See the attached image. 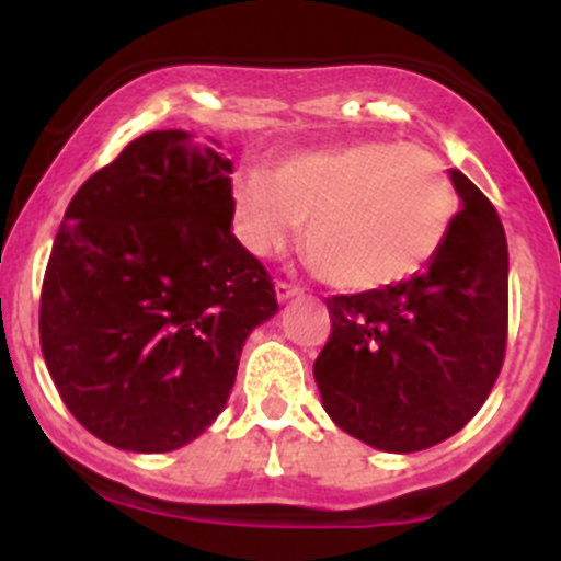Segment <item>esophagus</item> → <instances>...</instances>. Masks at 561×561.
Instances as JSON below:
<instances>
[{
	"label": "esophagus",
	"instance_id": "obj_1",
	"mask_svg": "<svg viewBox=\"0 0 561 561\" xmlns=\"http://www.w3.org/2000/svg\"><path fill=\"white\" fill-rule=\"evenodd\" d=\"M296 296H301V287L290 285V282H285V279L276 282V298H279V301H290V298H296Z\"/></svg>",
	"mask_w": 561,
	"mask_h": 561
}]
</instances>
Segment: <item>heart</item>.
I'll return each instance as SVG.
<instances>
[{"instance_id":"b5f03b06","label":"heart","mask_w":561,"mask_h":561,"mask_svg":"<svg viewBox=\"0 0 561 561\" xmlns=\"http://www.w3.org/2000/svg\"><path fill=\"white\" fill-rule=\"evenodd\" d=\"M458 211L443 160L390 140L309 149L274 175L249 168L236 184L241 241L279 252L307 228V257L342 290H380L426 268L448 241Z\"/></svg>"}]
</instances>
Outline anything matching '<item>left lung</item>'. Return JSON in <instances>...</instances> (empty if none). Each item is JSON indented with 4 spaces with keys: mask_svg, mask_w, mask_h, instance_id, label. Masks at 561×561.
<instances>
[{
    "mask_svg": "<svg viewBox=\"0 0 561 561\" xmlns=\"http://www.w3.org/2000/svg\"><path fill=\"white\" fill-rule=\"evenodd\" d=\"M450 179L463 208L426 271L325 298L331 336L314 360L322 407L339 428L388 454L461 432L505 364V228L467 175Z\"/></svg>",
    "mask_w": 561,
    "mask_h": 561,
    "instance_id": "left-lung-1",
    "label": "left lung"
}]
</instances>
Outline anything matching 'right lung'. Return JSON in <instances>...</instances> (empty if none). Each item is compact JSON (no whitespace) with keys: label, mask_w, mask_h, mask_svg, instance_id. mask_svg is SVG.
Returning <instances> with one entry per match:
<instances>
[{"label":"right lung","mask_w":561,"mask_h":561,"mask_svg":"<svg viewBox=\"0 0 561 561\" xmlns=\"http://www.w3.org/2000/svg\"><path fill=\"white\" fill-rule=\"evenodd\" d=\"M228 157L154 129L83 181L39 293V347L67 410L103 443L168 454L228 404L252 328L279 309L230 230Z\"/></svg>","instance_id":"obj_1"}]
</instances>
